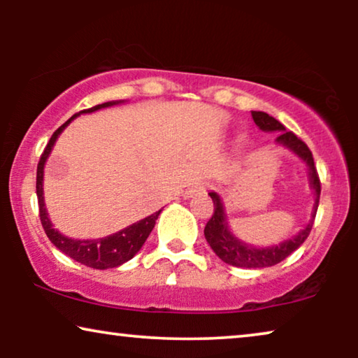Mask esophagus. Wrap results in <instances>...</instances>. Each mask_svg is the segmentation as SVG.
Segmentation results:
<instances>
[{"instance_id": "obj_1", "label": "esophagus", "mask_w": 358, "mask_h": 358, "mask_svg": "<svg viewBox=\"0 0 358 358\" xmlns=\"http://www.w3.org/2000/svg\"><path fill=\"white\" fill-rule=\"evenodd\" d=\"M203 190H205V184L203 182H195L192 187L185 190L184 197H192L194 194H200V192H203Z\"/></svg>"}]
</instances>
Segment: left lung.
Segmentation results:
<instances>
[{
    "label": "left lung",
    "mask_w": 358,
    "mask_h": 358,
    "mask_svg": "<svg viewBox=\"0 0 358 358\" xmlns=\"http://www.w3.org/2000/svg\"><path fill=\"white\" fill-rule=\"evenodd\" d=\"M252 119L262 131H280L277 136L275 143L292 151L293 155H296L303 163L306 166L308 176H310V187L315 192V205H313L311 218L303 229H300L295 236L285 239V241L272 244V246H252V244L244 243L238 236H234L231 229H229L227 212H224V205L222 197L217 192H208L210 197L213 200V215L208 220L207 227L203 229L205 239L210 244V248L213 249V252L222 259L223 262L229 264L234 267H243V268H262V267H272L275 264L282 262L283 259H287L293 251H296L298 248L305 243V239L310 234L313 228V222H315L317 203H320V194H321V182L317 178L315 159L310 148H308L305 141H301L295 134L287 131L280 122L273 119L266 112L261 110H252Z\"/></svg>",
    "instance_id": "8db88e82"
}]
</instances>
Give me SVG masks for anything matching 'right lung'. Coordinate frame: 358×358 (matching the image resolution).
<instances>
[{
	"instance_id": "1",
	"label": "right lung",
	"mask_w": 358,
	"mask_h": 358,
	"mask_svg": "<svg viewBox=\"0 0 358 358\" xmlns=\"http://www.w3.org/2000/svg\"><path fill=\"white\" fill-rule=\"evenodd\" d=\"M122 102L124 101H109V102H104V104L91 107V109L78 112V114L73 115L70 120H66L65 124H63L60 129L52 135V138L47 143L45 150H43L41 161H38V166H37L36 190H37V199H38V212H41V222H42L43 229H45V234L48 236V239L53 243V246L60 249L63 254H66V256L71 257L73 261L80 262L83 266L99 268V271L119 267L127 261H130V259L140 251L141 246H143L146 238L150 236V233L153 231L156 220H158L159 213L163 212V210H158V212L150 215V217L140 220V222H136L134 224H129L127 228L120 229V231L117 233H112L109 236L97 238V239L68 238L63 233L58 231V229L53 228V223L50 222V217H48V212L45 208V199H43V168H45V163L48 156L52 153L53 145H55L57 138L60 136L62 131L76 119L78 115L91 114V112L122 104Z\"/></svg>"
}]
</instances>
